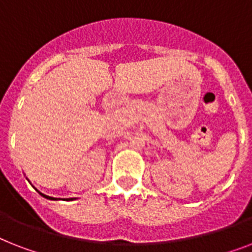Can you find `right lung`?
<instances>
[{
    "instance_id": "right-lung-1",
    "label": "right lung",
    "mask_w": 252,
    "mask_h": 252,
    "mask_svg": "<svg viewBox=\"0 0 252 252\" xmlns=\"http://www.w3.org/2000/svg\"><path fill=\"white\" fill-rule=\"evenodd\" d=\"M37 191H38V190H37ZM38 194H40V195H42V197H44V198H46V199H50V200H58V199H57V198H53V197H49V195H45V194L40 193V191H38ZM67 200H72V198H69V199H67Z\"/></svg>"
}]
</instances>
